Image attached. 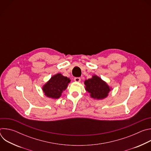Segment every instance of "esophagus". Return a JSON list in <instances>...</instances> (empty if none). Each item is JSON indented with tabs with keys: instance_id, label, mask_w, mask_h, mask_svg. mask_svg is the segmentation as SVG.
<instances>
[{
	"instance_id": "esophagus-1",
	"label": "esophagus",
	"mask_w": 151,
	"mask_h": 151,
	"mask_svg": "<svg viewBox=\"0 0 151 151\" xmlns=\"http://www.w3.org/2000/svg\"><path fill=\"white\" fill-rule=\"evenodd\" d=\"M74 81L75 82H79L81 81V78H74Z\"/></svg>"
}]
</instances>
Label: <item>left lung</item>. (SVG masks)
<instances>
[{
  "label": "left lung",
  "mask_w": 151,
  "mask_h": 151,
  "mask_svg": "<svg viewBox=\"0 0 151 151\" xmlns=\"http://www.w3.org/2000/svg\"><path fill=\"white\" fill-rule=\"evenodd\" d=\"M85 90L90 94V96L97 100H101L108 96L111 88L106 82L97 75H93L91 78L85 80Z\"/></svg>",
  "instance_id": "8db88e82"
}]
</instances>
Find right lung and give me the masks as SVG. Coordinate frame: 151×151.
Wrapping results in <instances>:
<instances>
[{
  "mask_svg": "<svg viewBox=\"0 0 151 151\" xmlns=\"http://www.w3.org/2000/svg\"><path fill=\"white\" fill-rule=\"evenodd\" d=\"M70 82V80L68 77L57 73L43 86L42 90L47 97L57 99L60 98L63 91L67 88Z\"/></svg>",
  "mask_w": 151,
  "mask_h": 151,
  "instance_id": "add662e5",
  "label": "right lung"
}]
</instances>
